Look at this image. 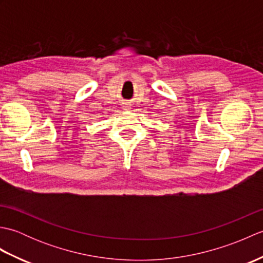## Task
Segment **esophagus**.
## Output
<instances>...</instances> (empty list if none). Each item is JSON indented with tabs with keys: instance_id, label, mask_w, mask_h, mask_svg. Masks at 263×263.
I'll return each instance as SVG.
<instances>
[{
	"instance_id": "obj_1",
	"label": "esophagus",
	"mask_w": 263,
	"mask_h": 263,
	"mask_svg": "<svg viewBox=\"0 0 263 263\" xmlns=\"http://www.w3.org/2000/svg\"><path fill=\"white\" fill-rule=\"evenodd\" d=\"M130 108V106H128L127 104H125V105H123V109H128Z\"/></svg>"
}]
</instances>
